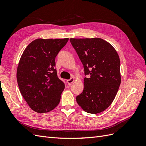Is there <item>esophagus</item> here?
Segmentation results:
<instances>
[{
  "mask_svg": "<svg viewBox=\"0 0 146 146\" xmlns=\"http://www.w3.org/2000/svg\"><path fill=\"white\" fill-rule=\"evenodd\" d=\"M75 80H75V78L72 77V78H71L70 79H69V80H67V83L69 84V85H71L72 83H74L75 82Z\"/></svg>",
  "mask_w": 146,
  "mask_h": 146,
  "instance_id": "1",
  "label": "esophagus"
}]
</instances>
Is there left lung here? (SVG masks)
Listing matches in <instances>:
<instances>
[{
  "instance_id": "8db88e82",
  "label": "left lung",
  "mask_w": 146,
  "mask_h": 146,
  "mask_svg": "<svg viewBox=\"0 0 146 146\" xmlns=\"http://www.w3.org/2000/svg\"><path fill=\"white\" fill-rule=\"evenodd\" d=\"M83 65L84 88L77 96L78 105L84 111L97 114L111 104L121 82L120 59L113 46L100 38H70Z\"/></svg>"
}]
</instances>
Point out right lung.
<instances>
[{"label": "right lung", "instance_id": "right-lung-1", "mask_svg": "<svg viewBox=\"0 0 146 146\" xmlns=\"http://www.w3.org/2000/svg\"><path fill=\"white\" fill-rule=\"evenodd\" d=\"M69 40L38 38L22 54L17 68V82L24 100L38 113L51 111L60 103L64 84L57 77L55 57Z\"/></svg>", "mask_w": 146, "mask_h": 146}]
</instances>
